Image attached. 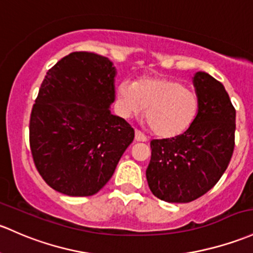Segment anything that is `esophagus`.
Returning <instances> with one entry per match:
<instances>
[{
    "instance_id": "34e87169",
    "label": "esophagus",
    "mask_w": 253,
    "mask_h": 253,
    "mask_svg": "<svg viewBox=\"0 0 253 253\" xmlns=\"http://www.w3.org/2000/svg\"><path fill=\"white\" fill-rule=\"evenodd\" d=\"M134 138H135V140H137V142H147V137H145V135L143 134L142 132L138 131V129H135Z\"/></svg>"
}]
</instances>
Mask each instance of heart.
Wrapping results in <instances>:
<instances>
[{"label": "heart", "mask_w": 253, "mask_h": 253, "mask_svg": "<svg viewBox=\"0 0 253 253\" xmlns=\"http://www.w3.org/2000/svg\"><path fill=\"white\" fill-rule=\"evenodd\" d=\"M118 108L124 116H131L145 109L149 127L160 137L182 133L195 119L198 97L175 80L142 78L122 81L118 87Z\"/></svg>", "instance_id": "b5f03b06"}]
</instances>
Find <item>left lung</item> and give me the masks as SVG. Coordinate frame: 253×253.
<instances>
[{
	"label": "left lung",
	"mask_w": 253,
	"mask_h": 253,
	"mask_svg": "<svg viewBox=\"0 0 253 253\" xmlns=\"http://www.w3.org/2000/svg\"><path fill=\"white\" fill-rule=\"evenodd\" d=\"M193 82L199 109L187 131L150 142L148 184L167 203H190L212 189L235 145V109L224 86L204 71Z\"/></svg>",
	"instance_id": "left-lung-1"
}]
</instances>
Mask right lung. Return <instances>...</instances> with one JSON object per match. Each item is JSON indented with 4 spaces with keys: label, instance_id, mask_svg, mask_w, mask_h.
<instances>
[{
    "label": "right lung",
    "instance_id": "right-lung-1",
    "mask_svg": "<svg viewBox=\"0 0 253 253\" xmlns=\"http://www.w3.org/2000/svg\"><path fill=\"white\" fill-rule=\"evenodd\" d=\"M116 69L108 58L73 52L50 68L30 116L35 166L52 189L91 196L113 177L134 129L110 113Z\"/></svg>",
    "mask_w": 253,
    "mask_h": 253
}]
</instances>
